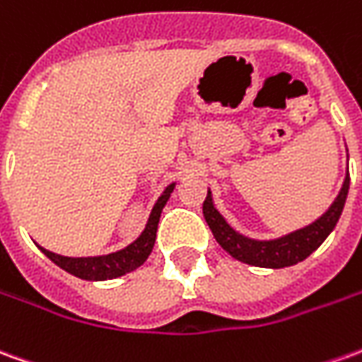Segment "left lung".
Returning <instances> with one entry per match:
<instances>
[{
	"label": "left lung",
	"instance_id": "left-lung-1",
	"mask_svg": "<svg viewBox=\"0 0 362 362\" xmlns=\"http://www.w3.org/2000/svg\"><path fill=\"white\" fill-rule=\"evenodd\" d=\"M349 182H351V178H349L347 173L337 198L333 199V204L315 221L282 235V237H276V239H252L245 233H239L216 207L209 188H207L206 202H204V217H206L216 241L233 259L241 260L245 264H251V267L284 269V267H292V264H298V262L308 259L327 239V235L335 229L341 211L345 207Z\"/></svg>",
	"mask_w": 362,
	"mask_h": 362
}]
</instances>
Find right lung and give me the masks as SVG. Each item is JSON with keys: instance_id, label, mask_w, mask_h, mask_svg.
Here are the masks:
<instances>
[{"instance_id": "right-lung-1", "label": "right lung", "mask_w": 362, "mask_h": 362, "mask_svg": "<svg viewBox=\"0 0 362 362\" xmlns=\"http://www.w3.org/2000/svg\"><path fill=\"white\" fill-rule=\"evenodd\" d=\"M176 188V182L168 184L163 189V194L158 196L156 204L153 206V211L146 219L145 229L141 231L137 239L129 243L125 249L121 251L110 252V255H100V257H62L57 252L47 251L45 247H39L40 251L45 252L57 267L66 270L74 276L82 278V280H92V282H100V280H111V278H119L127 274L131 270L139 269L148 255L153 252L156 239V227H158V219L163 214L166 202L170 199V194Z\"/></svg>"}]
</instances>
